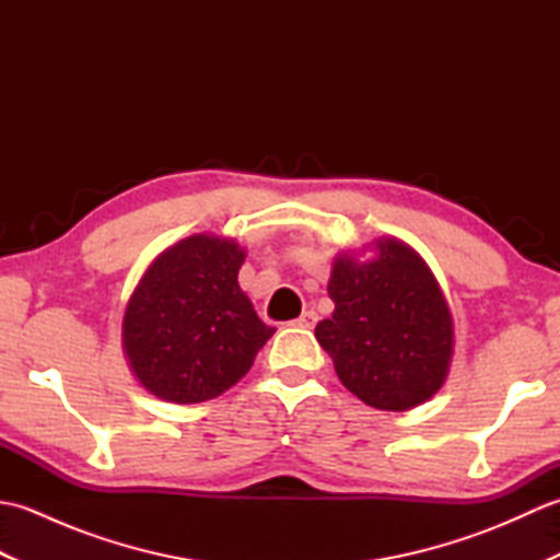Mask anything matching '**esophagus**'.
I'll return each instance as SVG.
<instances>
[{"instance_id":"34e87169","label":"esophagus","mask_w":560,"mask_h":560,"mask_svg":"<svg viewBox=\"0 0 560 560\" xmlns=\"http://www.w3.org/2000/svg\"><path fill=\"white\" fill-rule=\"evenodd\" d=\"M317 323V315L313 311H305L299 319H293V327H301V329H313Z\"/></svg>"}]
</instances>
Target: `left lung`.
<instances>
[{"label": "left lung", "mask_w": 560, "mask_h": 560, "mask_svg": "<svg viewBox=\"0 0 560 560\" xmlns=\"http://www.w3.org/2000/svg\"><path fill=\"white\" fill-rule=\"evenodd\" d=\"M335 313L315 327L335 371L368 407L407 411L443 387L452 359V315L433 271L397 237H380L375 257H335Z\"/></svg>", "instance_id": "left-lung-1"}]
</instances>
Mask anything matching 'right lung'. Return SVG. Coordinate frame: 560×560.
Returning a JSON list of instances; mask_svg holds the SVG:
<instances>
[{
	"mask_svg": "<svg viewBox=\"0 0 560 560\" xmlns=\"http://www.w3.org/2000/svg\"><path fill=\"white\" fill-rule=\"evenodd\" d=\"M245 249L197 233L151 261L122 319L129 368L151 395L173 404L219 397L273 335L257 317L237 271Z\"/></svg>",
	"mask_w": 560,
	"mask_h": 560,
	"instance_id": "1",
	"label": "right lung"
}]
</instances>
